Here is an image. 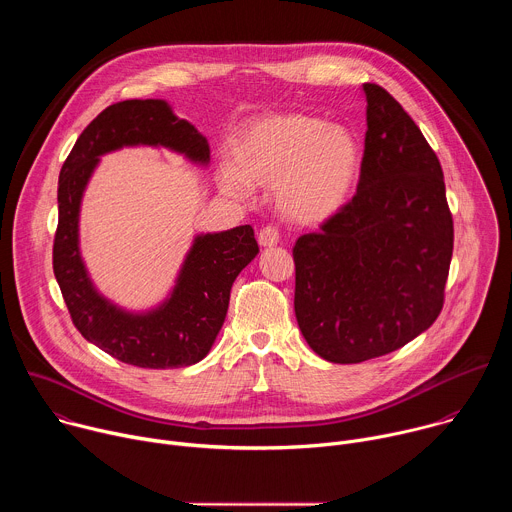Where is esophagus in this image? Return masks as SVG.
Returning a JSON list of instances; mask_svg holds the SVG:
<instances>
[{
	"instance_id": "34e87169",
	"label": "esophagus",
	"mask_w": 512,
	"mask_h": 512,
	"mask_svg": "<svg viewBox=\"0 0 512 512\" xmlns=\"http://www.w3.org/2000/svg\"><path fill=\"white\" fill-rule=\"evenodd\" d=\"M279 239H281L279 231L275 227H271V225H267V227H263L259 231V245L261 247H275L279 243Z\"/></svg>"
}]
</instances>
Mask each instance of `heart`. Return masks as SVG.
<instances>
[{"mask_svg":"<svg viewBox=\"0 0 512 512\" xmlns=\"http://www.w3.org/2000/svg\"><path fill=\"white\" fill-rule=\"evenodd\" d=\"M218 184L237 198L253 186L273 188V202L294 225H318L348 202L362 164L352 131L304 113H271L249 121L233 139Z\"/></svg>","mask_w":512,"mask_h":512,"instance_id":"heart-1","label":"heart"}]
</instances>
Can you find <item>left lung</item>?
I'll use <instances>...</instances> for the list:
<instances>
[{
    "label": "left lung",
    "instance_id": "obj_1",
    "mask_svg": "<svg viewBox=\"0 0 512 512\" xmlns=\"http://www.w3.org/2000/svg\"><path fill=\"white\" fill-rule=\"evenodd\" d=\"M356 194L294 245L298 326L324 360L389 354L440 316L454 251L444 172L407 111L375 83Z\"/></svg>",
    "mask_w": 512,
    "mask_h": 512
}]
</instances>
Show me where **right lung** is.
I'll list each match as a JSON object with an SVG mask.
<instances>
[{
    "instance_id": "add662e5",
    "label": "right lung",
    "mask_w": 512,
    "mask_h": 512,
    "mask_svg": "<svg viewBox=\"0 0 512 512\" xmlns=\"http://www.w3.org/2000/svg\"><path fill=\"white\" fill-rule=\"evenodd\" d=\"M137 143L164 145L202 164L210 160L206 137L166 101L131 99L103 109L60 170L52 267L72 324L89 342L141 369L190 367L208 354L225 322L233 281L257 257L259 245L251 225L198 237L172 298L150 314H127L103 300L79 255L81 196L99 156Z\"/></svg>"
}]
</instances>
